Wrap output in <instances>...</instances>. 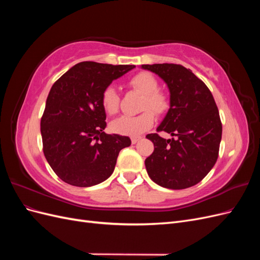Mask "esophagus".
Listing matches in <instances>:
<instances>
[{
    "label": "esophagus",
    "instance_id": "obj_1",
    "mask_svg": "<svg viewBox=\"0 0 260 260\" xmlns=\"http://www.w3.org/2000/svg\"><path fill=\"white\" fill-rule=\"evenodd\" d=\"M140 139H141L140 137H132V138H131V142H132V144H136Z\"/></svg>",
    "mask_w": 260,
    "mask_h": 260
}]
</instances>
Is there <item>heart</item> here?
Listing matches in <instances>:
<instances>
[{
    "instance_id": "obj_1",
    "label": "heart",
    "mask_w": 260,
    "mask_h": 260,
    "mask_svg": "<svg viewBox=\"0 0 260 260\" xmlns=\"http://www.w3.org/2000/svg\"><path fill=\"white\" fill-rule=\"evenodd\" d=\"M133 90L143 94L141 102V111L137 116L123 115L112 122V130L123 136L137 137L147 131L155 122V114L165 115L170 107V101L165 92L158 90V81L147 72H141L129 80ZM101 103L104 111L109 115H115L119 111L120 98L115 86L107 85L102 92Z\"/></svg>"
}]
</instances>
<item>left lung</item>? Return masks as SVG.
Listing matches in <instances>:
<instances>
[{"label":"left lung","instance_id":"left-lung-1","mask_svg":"<svg viewBox=\"0 0 260 260\" xmlns=\"http://www.w3.org/2000/svg\"><path fill=\"white\" fill-rule=\"evenodd\" d=\"M158 75L170 91V108L157 128L146 138L154 152L145 159L146 171L155 183L181 190L198 184L214 167L222 135L216 102L207 85L191 69L178 64L142 65Z\"/></svg>","mask_w":260,"mask_h":260}]
</instances>
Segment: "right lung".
Instances as JSON below:
<instances>
[{
  "mask_svg": "<svg viewBox=\"0 0 260 260\" xmlns=\"http://www.w3.org/2000/svg\"><path fill=\"white\" fill-rule=\"evenodd\" d=\"M135 65L82 61L52 85L41 118L43 153L55 174L75 186L111 177L117 157L131 140L107 135L102 92Z\"/></svg>",
  "mask_w": 260,
  "mask_h": 260,
  "instance_id": "1",
  "label": "right lung"
}]
</instances>
